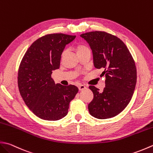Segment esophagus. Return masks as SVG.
<instances>
[{"label": "esophagus", "mask_w": 153, "mask_h": 153, "mask_svg": "<svg viewBox=\"0 0 153 153\" xmlns=\"http://www.w3.org/2000/svg\"><path fill=\"white\" fill-rule=\"evenodd\" d=\"M78 88H79V91H82V90H83V89H85L87 88V85L81 84V85H79Z\"/></svg>", "instance_id": "34e87169"}]
</instances>
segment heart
I'll return each instance as SVG.
<instances>
[{
    "instance_id": "1",
    "label": "heart",
    "mask_w": 153,
    "mask_h": 153,
    "mask_svg": "<svg viewBox=\"0 0 153 153\" xmlns=\"http://www.w3.org/2000/svg\"><path fill=\"white\" fill-rule=\"evenodd\" d=\"M87 50H89V48L88 46H85V45L79 44L76 46V51H77V54H78V53H79L85 52V51H87Z\"/></svg>"
}]
</instances>
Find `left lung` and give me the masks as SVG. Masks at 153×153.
Masks as SVG:
<instances>
[{
    "instance_id": "obj_1",
    "label": "left lung",
    "mask_w": 153,
    "mask_h": 153,
    "mask_svg": "<svg viewBox=\"0 0 153 153\" xmlns=\"http://www.w3.org/2000/svg\"><path fill=\"white\" fill-rule=\"evenodd\" d=\"M93 53L94 67L104 69L105 88L101 91L90 85L94 99L88 105L90 115L100 119L119 114L132 98L137 83V69L123 42L108 33L95 31L82 34Z\"/></svg>"
}]
</instances>
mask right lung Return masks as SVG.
I'll use <instances>...</instances> for the list:
<instances>
[{
    "instance_id": "1",
    "label": "right lung",
    "mask_w": 153,
    "mask_h": 153,
    "mask_svg": "<svg viewBox=\"0 0 153 153\" xmlns=\"http://www.w3.org/2000/svg\"><path fill=\"white\" fill-rule=\"evenodd\" d=\"M76 36L52 34L36 40L21 61L18 85L20 94L30 110L39 118L57 121L68 114L69 105L78 88L70 85L56 84L51 77L59 69L65 46Z\"/></svg>"
}]
</instances>
